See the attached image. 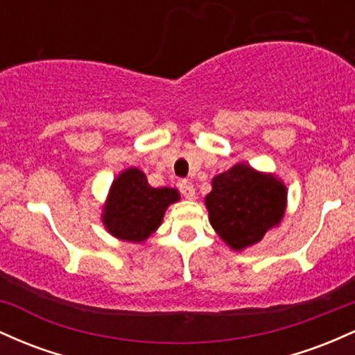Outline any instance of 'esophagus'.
<instances>
[{"instance_id": "esophagus-1", "label": "esophagus", "mask_w": 355, "mask_h": 355, "mask_svg": "<svg viewBox=\"0 0 355 355\" xmlns=\"http://www.w3.org/2000/svg\"><path fill=\"white\" fill-rule=\"evenodd\" d=\"M179 191H181V194L186 199H194V196H196V193H194V186H193V182H191V181H181V182H179Z\"/></svg>"}]
</instances>
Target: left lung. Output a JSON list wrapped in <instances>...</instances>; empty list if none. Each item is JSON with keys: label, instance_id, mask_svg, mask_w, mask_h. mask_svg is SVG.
Here are the masks:
<instances>
[{"label": "left lung", "instance_id": "8db88e82", "mask_svg": "<svg viewBox=\"0 0 355 355\" xmlns=\"http://www.w3.org/2000/svg\"><path fill=\"white\" fill-rule=\"evenodd\" d=\"M285 205V186L246 164L218 174L206 196L211 226L233 250L260 241L284 218Z\"/></svg>", "mask_w": 355, "mask_h": 355}]
</instances>
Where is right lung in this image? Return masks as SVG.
I'll list each match as a JSON object with an SVG mask.
<instances>
[{
  "instance_id": "1",
  "label": "right lung",
  "mask_w": 355,
  "mask_h": 355,
  "mask_svg": "<svg viewBox=\"0 0 355 355\" xmlns=\"http://www.w3.org/2000/svg\"><path fill=\"white\" fill-rule=\"evenodd\" d=\"M179 193L171 188H150L146 174L130 167L114 181L103 213V225L115 238L144 241L161 225L164 211Z\"/></svg>"
}]
</instances>
